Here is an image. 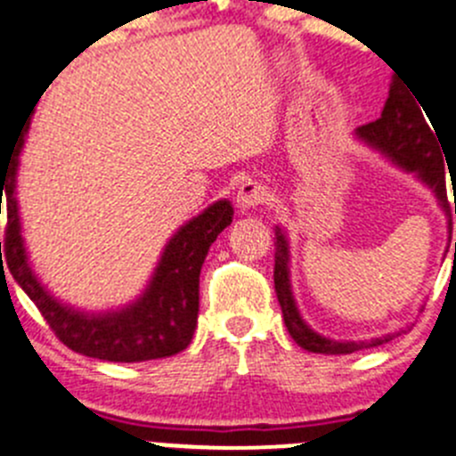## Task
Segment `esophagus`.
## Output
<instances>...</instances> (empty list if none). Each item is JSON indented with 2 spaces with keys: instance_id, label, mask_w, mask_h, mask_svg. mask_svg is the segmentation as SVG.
Instances as JSON below:
<instances>
[{
  "instance_id": "esophagus-1",
  "label": "esophagus",
  "mask_w": 456,
  "mask_h": 456,
  "mask_svg": "<svg viewBox=\"0 0 456 456\" xmlns=\"http://www.w3.org/2000/svg\"><path fill=\"white\" fill-rule=\"evenodd\" d=\"M265 195H268V191H265L264 183L248 179V182L240 183V188H238L236 202L240 207V211H249V208H256L258 204H264Z\"/></svg>"
}]
</instances>
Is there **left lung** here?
Wrapping results in <instances>:
<instances>
[{"mask_svg":"<svg viewBox=\"0 0 456 456\" xmlns=\"http://www.w3.org/2000/svg\"><path fill=\"white\" fill-rule=\"evenodd\" d=\"M420 102L413 100V93L404 81L393 79L388 100L381 110V118L375 122L359 126L354 136L377 150L379 154L395 163L402 170L413 172L422 183H428L436 195L443 211L448 213V229L452 233V218H450L448 192H445V161L438 150V142L429 131L425 116L419 110ZM425 110V106H423ZM456 213V202H454ZM277 243H274V290H277L279 306L284 314V322L289 334L299 347L318 354H352L363 347L384 346L393 338V334L379 336L372 340H331L320 336L318 331L306 325L295 305L293 290H290V270H289V240L281 229H274ZM452 238V236H450ZM456 252V245H454Z\"/></svg>","mask_w":456,"mask_h":456,"instance_id":"1","label":"left lung"}]
</instances>
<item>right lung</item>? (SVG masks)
<instances>
[{"label":"right lung","instance_id":"add662e5","mask_svg":"<svg viewBox=\"0 0 456 456\" xmlns=\"http://www.w3.org/2000/svg\"><path fill=\"white\" fill-rule=\"evenodd\" d=\"M34 110H28L22 134L15 145L2 151V195L6 192V233L4 252L6 264L20 289L31 297L47 325L69 350L93 359L134 363L172 356L186 350L198 327L200 311V270L208 248L224 227L232 224V202L220 200L188 220L167 240L157 270L151 274L145 293L125 309L106 314H86L68 306L49 293L38 281L28 264L20 227L15 175L20 151L24 147ZM4 273V261H2Z\"/></svg>","mask_w":456,"mask_h":456}]
</instances>
